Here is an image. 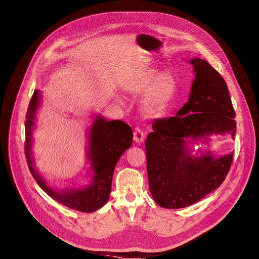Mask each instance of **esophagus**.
Returning a JSON list of instances; mask_svg holds the SVG:
<instances>
[{
    "label": "esophagus",
    "instance_id": "1",
    "mask_svg": "<svg viewBox=\"0 0 259 259\" xmlns=\"http://www.w3.org/2000/svg\"><path fill=\"white\" fill-rule=\"evenodd\" d=\"M144 136L145 135H144V133H143V131L141 128H139V127L135 128V132H134V141L136 143H138V144L142 143L144 141Z\"/></svg>",
    "mask_w": 259,
    "mask_h": 259
}]
</instances>
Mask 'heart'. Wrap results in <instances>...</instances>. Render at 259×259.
Masks as SVG:
<instances>
[{
    "instance_id": "b5f03b06",
    "label": "heart",
    "mask_w": 259,
    "mask_h": 259,
    "mask_svg": "<svg viewBox=\"0 0 259 259\" xmlns=\"http://www.w3.org/2000/svg\"><path fill=\"white\" fill-rule=\"evenodd\" d=\"M125 90L134 97L143 95L140 113L147 119L155 120L168 112L178 92V80L169 71L161 73L155 68H146L127 82ZM117 100L122 102L120 98Z\"/></svg>"
}]
</instances>
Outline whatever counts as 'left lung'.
Listing matches in <instances>:
<instances>
[{
	"label": "left lung",
	"mask_w": 259,
	"mask_h": 259,
	"mask_svg": "<svg viewBox=\"0 0 259 259\" xmlns=\"http://www.w3.org/2000/svg\"><path fill=\"white\" fill-rule=\"evenodd\" d=\"M194 79L188 101L175 117L157 119L145 142L149 190L154 201L167 209L190 206L215 190L229 172L233 153L215 156L210 137L236 133L235 113L229 91L220 73L206 60L193 57ZM207 147L200 156L191 144Z\"/></svg>",
	"instance_id": "obj_1"
}]
</instances>
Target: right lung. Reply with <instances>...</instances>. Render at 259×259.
<instances>
[{
	"label": "right lung",
	"mask_w": 259,
	"mask_h": 259,
	"mask_svg": "<svg viewBox=\"0 0 259 259\" xmlns=\"http://www.w3.org/2000/svg\"><path fill=\"white\" fill-rule=\"evenodd\" d=\"M40 100L41 93L36 90L26 114L25 154L30 171L38 186L59 204L87 213L100 209L109 201L116 164L133 143L131 126L121 120L108 121L95 114L88 131L87 160L91 163L90 171H92L90 183L84 186L56 188L38 172L32 155V135Z\"/></svg>",
	"instance_id": "right-lung-1"
}]
</instances>
